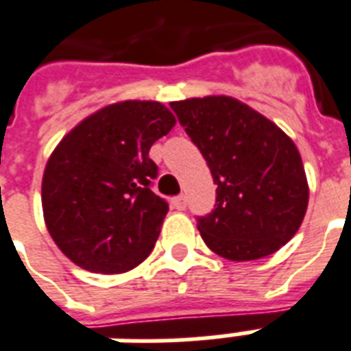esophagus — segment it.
Returning <instances> with one entry per match:
<instances>
[{"label":"esophagus","instance_id":"obj_1","mask_svg":"<svg viewBox=\"0 0 351 351\" xmlns=\"http://www.w3.org/2000/svg\"><path fill=\"white\" fill-rule=\"evenodd\" d=\"M186 204H188V202H186V197L184 195H178L173 199V206H175L176 210H184L186 208Z\"/></svg>","mask_w":351,"mask_h":351}]
</instances>
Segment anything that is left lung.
<instances>
[{
	"label": "left lung",
	"instance_id": "1",
	"mask_svg": "<svg viewBox=\"0 0 351 351\" xmlns=\"http://www.w3.org/2000/svg\"><path fill=\"white\" fill-rule=\"evenodd\" d=\"M217 184L215 208L197 228L215 255L258 261L292 240L308 206L295 143L269 119L232 96L171 102Z\"/></svg>",
	"mask_w": 351,
	"mask_h": 351
}]
</instances>
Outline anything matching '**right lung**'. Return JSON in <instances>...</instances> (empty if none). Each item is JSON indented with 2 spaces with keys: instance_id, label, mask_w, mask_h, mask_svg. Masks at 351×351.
I'll use <instances>...</instances> for the list:
<instances>
[{
  "instance_id": "right-lung-1",
  "label": "right lung",
  "mask_w": 351,
  "mask_h": 351,
  "mask_svg": "<svg viewBox=\"0 0 351 351\" xmlns=\"http://www.w3.org/2000/svg\"><path fill=\"white\" fill-rule=\"evenodd\" d=\"M175 124L162 102L124 100L85 117L53 149L44 223L76 266L124 274L150 255L169 206L150 189L158 167L149 150Z\"/></svg>"
}]
</instances>
